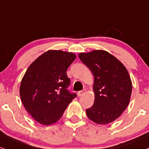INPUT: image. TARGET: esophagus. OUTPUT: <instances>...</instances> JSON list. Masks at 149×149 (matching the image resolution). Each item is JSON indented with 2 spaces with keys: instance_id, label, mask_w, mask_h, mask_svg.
<instances>
[{
  "instance_id": "1",
  "label": "esophagus",
  "mask_w": 149,
  "mask_h": 149,
  "mask_svg": "<svg viewBox=\"0 0 149 149\" xmlns=\"http://www.w3.org/2000/svg\"><path fill=\"white\" fill-rule=\"evenodd\" d=\"M86 93V91L85 90H82V91H80V92H78V96L80 97V96H82L84 94H85Z\"/></svg>"
}]
</instances>
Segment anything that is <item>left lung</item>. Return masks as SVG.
<instances>
[{
	"label": "left lung",
	"instance_id": "obj_1",
	"mask_svg": "<svg viewBox=\"0 0 149 149\" xmlns=\"http://www.w3.org/2000/svg\"><path fill=\"white\" fill-rule=\"evenodd\" d=\"M78 56L94 76V103L86 110L87 116L98 124L112 122L130 102L132 86L128 71L107 51L96 50Z\"/></svg>",
	"mask_w": 149,
	"mask_h": 149
}]
</instances>
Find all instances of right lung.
I'll list each match as a JSON object with an SVG mask.
<instances>
[{
    "label": "right lung",
    "instance_id": "add662e5",
    "mask_svg": "<svg viewBox=\"0 0 149 149\" xmlns=\"http://www.w3.org/2000/svg\"><path fill=\"white\" fill-rule=\"evenodd\" d=\"M72 53L51 50L37 57L21 80L20 96L28 113L42 125L53 124L62 117L77 96L67 88V70L76 59Z\"/></svg>",
    "mask_w": 149,
    "mask_h": 149
}]
</instances>
